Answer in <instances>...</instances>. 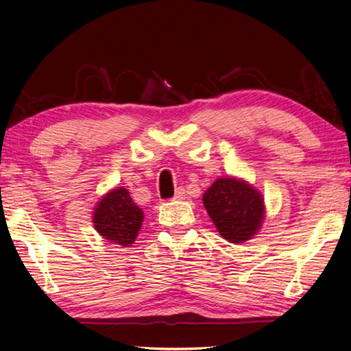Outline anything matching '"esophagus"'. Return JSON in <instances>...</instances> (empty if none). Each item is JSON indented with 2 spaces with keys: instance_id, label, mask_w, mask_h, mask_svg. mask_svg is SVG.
I'll use <instances>...</instances> for the list:
<instances>
[{
  "instance_id": "1",
  "label": "esophagus",
  "mask_w": 351,
  "mask_h": 351,
  "mask_svg": "<svg viewBox=\"0 0 351 351\" xmlns=\"http://www.w3.org/2000/svg\"><path fill=\"white\" fill-rule=\"evenodd\" d=\"M184 198H186V190H184V189H178L176 192H175V197H173V199H178V201H180V199H184Z\"/></svg>"
}]
</instances>
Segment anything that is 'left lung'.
Returning <instances> with one entry per match:
<instances>
[{
    "label": "left lung",
    "instance_id": "8db88e82",
    "mask_svg": "<svg viewBox=\"0 0 351 351\" xmlns=\"http://www.w3.org/2000/svg\"><path fill=\"white\" fill-rule=\"evenodd\" d=\"M203 204L217 230L229 243L251 240L265 221V199L241 178H218L203 195Z\"/></svg>",
    "mask_w": 351,
    "mask_h": 351
}]
</instances>
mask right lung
I'll list each match as a JSON object with an SVG mask.
<instances>
[{"instance_id":"obj_1","label":"right lung","mask_w":351,"mask_h":351,"mask_svg":"<svg viewBox=\"0 0 351 351\" xmlns=\"http://www.w3.org/2000/svg\"><path fill=\"white\" fill-rule=\"evenodd\" d=\"M144 221V212L136 206L125 187L111 189L93 210V224L100 237L112 245L130 247Z\"/></svg>"}]
</instances>
